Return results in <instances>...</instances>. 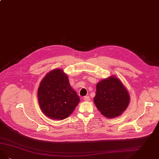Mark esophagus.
Segmentation results:
<instances>
[{
  "instance_id": "1",
  "label": "esophagus",
  "mask_w": 159,
  "mask_h": 159,
  "mask_svg": "<svg viewBox=\"0 0 159 159\" xmlns=\"http://www.w3.org/2000/svg\"><path fill=\"white\" fill-rule=\"evenodd\" d=\"M83 99H84V101H87V102H88V101H90V97H89V96H84V97L83 98Z\"/></svg>"
}]
</instances>
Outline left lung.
Returning <instances> with one entry per match:
<instances>
[{"label": "left lung", "instance_id": "8db88e82", "mask_svg": "<svg viewBox=\"0 0 159 159\" xmlns=\"http://www.w3.org/2000/svg\"><path fill=\"white\" fill-rule=\"evenodd\" d=\"M93 101L103 115L113 118L125 111L130 97L122 83L116 77L111 76L97 83Z\"/></svg>", "mask_w": 159, "mask_h": 159}]
</instances>
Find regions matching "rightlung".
Here are the masks:
<instances>
[{
	"label": "right lung",
	"instance_id": "add662e5",
	"mask_svg": "<svg viewBox=\"0 0 159 159\" xmlns=\"http://www.w3.org/2000/svg\"><path fill=\"white\" fill-rule=\"evenodd\" d=\"M38 99L41 111L52 120H63L72 114L80 101L68 77L60 69L48 73L39 84Z\"/></svg>",
	"mask_w": 159,
	"mask_h": 159
}]
</instances>
